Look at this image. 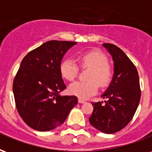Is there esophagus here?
<instances>
[{
    "label": "esophagus",
    "instance_id": "obj_1",
    "mask_svg": "<svg viewBox=\"0 0 152 152\" xmlns=\"http://www.w3.org/2000/svg\"><path fill=\"white\" fill-rule=\"evenodd\" d=\"M78 102H79L80 103H85V102H86V101H85V100H83V99H79Z\"/></svg>",
    "mask_w": 152,
    "mask_h": 152
}]
</instances>
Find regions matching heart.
I'll return each instance as SVG.
<instances>
[{"mask_svg": "<svg viewBox=\"0 0 152 152\" xmlns=\"http://www.w3.org/2000/svg\"><path fill=\"white\" fill-rule=\"evenodd\" d=\"M80 65L90 67L88 73L87 81H75L68 87L69 93L80 99H88L95 94L99 85L105 87L112 78V69L107 63V58L99 50H93L86 51L78 56ZM79 72V67L75 61L66 58L60 63V73L64 79L73 80Z\"/></svg>", "mask_w": 152, "mask_h": 152, "instance_id": "b5f03b06", "label": "heart"}]
</instances>
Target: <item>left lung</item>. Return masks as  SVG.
Returning a JSON list of instances; mask_svg holds the SVG:
<instances>
[{
	"instance_id": "obj_1",
	"label": "left lung",
	"mask_w": 152,
	"mask_h": 152,
	"mask_svg": "<svg viewBox=\"0 0 152 152\" xmlns=\"http://www.w3.org/2000/svg\"><path fill=\"white\" fill-rule=\"evenodd\" d=\"M114 63V74L111 84L102 94L103 102H94L89 117L90 124L105 134L121 130L134 117L141 98L139 76L136 67L119 47L102 44Z\"/></svg>"
}]
</instances>
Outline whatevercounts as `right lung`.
I'll list each match as a JSON object with an SVG mask.
<instances>
[{"label": "right lung", "mask_w": 152, "mask_h": 152, "mask_svg": "<svg viewBox=\"0 0 152 152\" xmlns=\"http://www.w3.org/2000/svg\"><path fill=\"white\" fill-rule=\"evenodd\" d=\"M77 42L50 40L22 60L13 84L18 114L29 127L41 132L56 129L77 104L76 96H62L66 89L60 73L64 54Z\"/></svg>", "instance_id": "obj_1"}]
</instances>
